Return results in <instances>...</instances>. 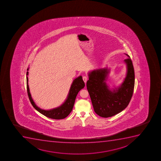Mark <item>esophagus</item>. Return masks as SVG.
I'll return each instance as SVG.
<instances>
[{
    "label": "esophagus",
    "mask_w": 161,
    "mask_h": 161,
    "mask_svg": "<svg viewBox=\"0 0 161 161\" xmlns=\"http://www.w3.org/2000/svg\"><path fill=\"white\" fill-rule=\"evenodd\" d=\"M82 79H83V81H84V82H85V83H86V81H87V79H88V78H87V76H83V78H82Z\"/></svg>",
    "instance_id": "esophagus-1"
}]
</instances>
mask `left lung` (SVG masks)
Segmentation results:
<instances>
[{
    "label": "left lung",
    "instance_id": "left-lung-1",
    "mask_svg": "<svg viewBox=\"0 0 161 161\" xmlns=\"http://www.w3.org/2000/svg\"><path fill=\"white\" fill-rule=\"evenodd\" d=\"M124 62L126 67V76L119 86L110 88L107 83L110 69L108 67L89 72L86 82L94 111L102 118L117 114L127 107L133 93L135 75L130 56Z\"/></svg>",
    "mask_w": 161,
    "mask_h": 161
}]
</instances>
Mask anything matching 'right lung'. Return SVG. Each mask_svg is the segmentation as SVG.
Returning a JSON list of instances; mask_svg holds the SVG:
<instances>
[{
  "label": "right lung",
  "instance_id": "add662e5",
  "mask_svg": "<svg viewBox=\"0 0 161 161\" xmlns=\"http://www.w3.org/2000/svg\"><path fill=\"white\" fill-rule=\"evenodd\" d=\"M28 70H29V68H28L27 69V71ZM28 73H29L28 71L27 72L26 79H27L28 95V97L31 103L34 107V108L43 115L53 119H63L66 118L67 116H68V115L71 113V112L72 110L73 105L75 104V100L78 92L82 89H83L85 86V82L82 80L81 75H80L78 78L73 80V82L70 86V90L69 91L67 98L61 105L55 108L46 110L42 109L38 107L31 97V95L29 90V85H28Z\"/></svg>",
  "mask_w": 161,
  "mask_h": 161
}]
</instances>
